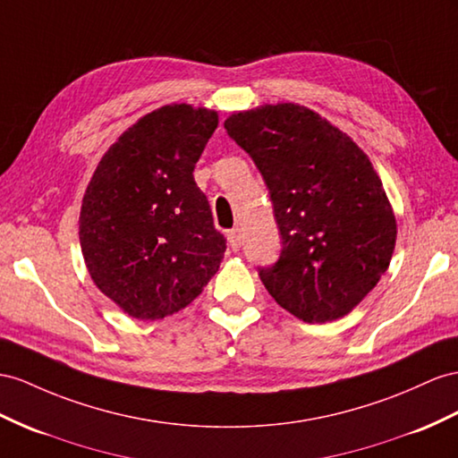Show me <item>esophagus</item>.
Wrapping results in <instances>:
<instances>
[{
  "instance_id": "obj_1",
  "label": "esophagus",
  "mask_w": 458,
  "mask_h": 458,
  "mask_svg": "<svg viewBox=\"0 0 458 458\" xmlns=\"http://www.w3.org/2000/svg\"><path fill=\"white\" fill-rule=\"evenodd\" d=\"M228 243H230L232 251H238V250H240L242 236H240V230H238V228H233V230L228 232Z\"/></svg>"
}]
</instances>
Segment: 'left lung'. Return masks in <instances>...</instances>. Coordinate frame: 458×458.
Masks as SVG:
<instances>
[{"label": "left lung", "mask_w": 458, "mask_h": 458, "mask_svg": "<svg viewBox=\"0 0 458 458\" xmlns=\"http://www.w3.org/2000/svg\"><path fill=\"white\" fill-rule=\"evenodd\" d=\"M225 129L271 193L283 251L259 267L268 294L306 323L343 318L379 283L396 240L369 158L341 129L296 104L233 114Z\"/></svg>", "instance_id": "obj_1"}]
</instances>
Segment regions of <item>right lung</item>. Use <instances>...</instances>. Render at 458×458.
Masks as SVG:
<instances>
[{"label":"right lung","mask_w":458,"mask_h":458,"mask_svg":"<svg viewBox=\"0 0 458 458\" xmlns=\"http://www.w3.org/2000/svg\"><path fill=\"white\" fill-rule=\"evenodd\" d=\"M218 125L213 110L174 104L129 127L83 197L81 250L95 284L125 313L162 319L191 303L226 251L193 170Z\"/></svg>","instance_id":"add662e5"}]
</instances>
